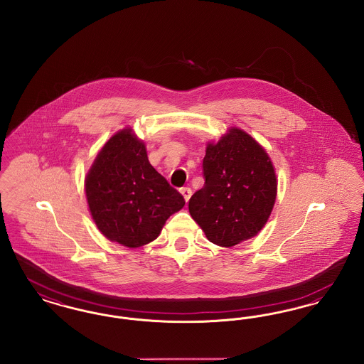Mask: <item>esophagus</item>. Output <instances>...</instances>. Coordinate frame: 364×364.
Returning a JSON list of instances; mask_svg holds the SVG:
<instances>
[{
  "mask_svg": "<svg viewBox=\"0 0 364 364\" xmlns=\"http://www.w3.org/2000/svg\"><path fill=\"white\" fill-rule=\"evenodd\" d=\"M180 192H181V195L184 196L186 202H188V200H190L191 195H192V190L188 188V187H183V188H180Z\"/></svg>",
  "mask_w": 364,
  "mask_h": 364,
  "instance_id": "34e87169",
  "label": "esophagus"
}]
</instances>
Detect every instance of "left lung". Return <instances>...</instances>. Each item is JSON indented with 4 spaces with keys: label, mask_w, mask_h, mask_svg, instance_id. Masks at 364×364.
Masks as SVG:
<instances>
[{
    "label": "left lung",
    "mask_w": 364,
    "mask_h": 364,
    "mask_svg": "<svg viewBox=\"0 0 364 364\" xmlns=\"http://www.w3.org/2000/svg\"><path fill=\"white\" fill-rule=\"evenodd\" d=\"M203 188L191 196V217L208 240L233 247L254 237L267 223L277 196V178L264 149L239 128L208 143Z\"/></svg>",
    "instance_id": "1"
}]
</instances>
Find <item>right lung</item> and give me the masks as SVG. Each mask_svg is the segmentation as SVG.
I'll return each mask as SVG.
<instances>
[{"instance_id":"1","label":"right lung","mask_w":364,"mask_h":364,"mask_svg":"<svg viewBox=\"0 0 364 364\" xmlns=\"http://www.w3.org/2000/svg\"><path fill=\"white\" fill-rule=\"evenodd\" d=\"M92 220L105 237L129 248L156 240L166 220L186 205L156 172L131 128L106 141L86 176Z\"/></svg>"}]
</instances>
